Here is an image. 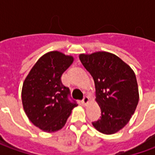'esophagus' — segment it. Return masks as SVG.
<instances>
[{
    "instance_id": "esophagus-1",
    "label": "esophagus",
    "mask_w": 155,
    "mask_h": 155,
    "mask_svg": "<svg viewBox=\"0 0 155 155\" xmlns=\"http://www.w3.org/2000/svg\"><path fill=\"white\" fill-rule=\"evenodd\" d=\"M90 102V100H89V97H88L87 95H84V98H83V101H82V103H83V104H84V105H86V104H88Z\"/></svg>"
}]
</instances>
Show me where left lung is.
Returning a JSON list of instances; mask_svg holds the SVG:
<instances>
[{"instance_id": "obj_1", "label": "left lung", "mask_w": 155, "mask_h": 155, "mask_svg": "<svg viewBox=\"0 0 155 155\" xmlns=\"http://www.w3.org/2000/svg\"><path fill=\"white\" fill-rule=\"evenodd\" d=\"M94 81L96 102L101 110L100 120L92 123L104 134H113L126 125L136 110L139 89L130 65L106 51L79 55Z\"/></svg>"}]
</instances>
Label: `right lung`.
I'll return each mask as SVG.
<instances>
[{
  "label": "right lung",
  "instance_id": "1",
  "mask_svg": "<svg viewBox=\"0 0 155 155\" xmlns=\"http://www.w3.org/2000/svg\"><path fill=\"white\" fill-rule=\"evenodd\" d=\"M74 57L60 51H51L39 59L23 83L22 104L30 121L39 129L53 133L62 129L76 107L68 99L69 88L63 85L61 75Z\"/></svg>",
  "mask_w": 155,
  "mask_h": 155
}]
</instances>
